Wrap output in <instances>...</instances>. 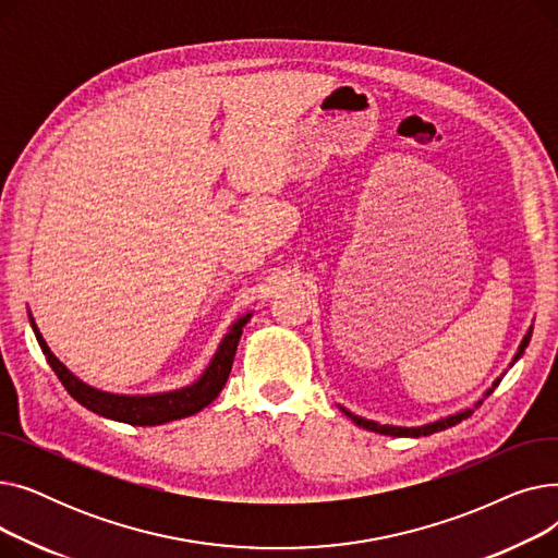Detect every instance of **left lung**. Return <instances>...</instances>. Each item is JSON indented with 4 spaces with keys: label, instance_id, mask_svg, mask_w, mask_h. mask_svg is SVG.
I'll list each match as a JSON object with an SVG mask.
<instances>
[{
    "label": "left lung",
    "instance_id": "left-lung-1",
    "mask_svg": "<svg viewBox=\"0 0 558 558\" xmlns=\"http://www.w3.org/2000/svg\"><path fill=\"white\" fill-rule=\"evenodd\" d=\"M532 332H534V326H530V330L524 332V337H522V341H520V345H518V353L513 355V360H511V364H509V368L522 357V353H524V348L530 345V339H532ZM507 375V371L500 375V377H495V383L482 393V398L480 400H475L473 402V407H465V409H461V412H454V414H450V416H446V418H438V421H432V423H425V425H416V427H402V425H383V423H375V421H368V418H362V416H357V414H353V412H348L345 407H341L339 404V409L341 412L353 421L355 425H360V427H364V429H368V432H377V434H385V436H412V438H418V436H429V434H434V432H441V429H448V427H452V425H457V423H461V421H465L468 416H471L475 409L495 391V387L500 385V379Z\"/></svg>",
    "mask_w": 558,
    "mask_h": 558
}]
</instances>
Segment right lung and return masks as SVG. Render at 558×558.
<instances>
[{
  "label": "right lung",
  "instance_id": "right-lung-1",
  "mask_svg": "<svg viewBox=\"0 0 558 558\" xmlns=\"http://www.w3.org/2000/svg\"><path fill=\"white\" fill-rule=\"evenodd\" d=\"M251 316H253V312H246L228 328V332L223 335V339L217 345V353L213 355L210 364L205 366V371L201 373L196 383H192L183 389L162 391V393L124 396V393H110V391L95 389L90 385H85L83 379H78L61 360L51 353L47 341L43 339V335L36 326L32 312H28V320H32L34 335L43 348L47 364L58 375V379H61L68 393L78 404H83L85 409H90V412H95L104 418L137 425V427H154V425H165L171 421H181V418L198 414L203 407H208L221 393V389L226 385V379L232 368L234 353H238L242 328L248 324Z\"/></svg>",
  "mask_w": 558,
  "mask_h": 558
}]
</instances>
